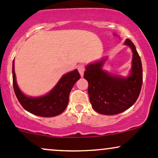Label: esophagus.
Returning <instances> with one entry per match:
<instances>
[{"label": "esophagus", "instance_id": "obj_1", "mask_svg": "<svg viewBox=\"0 0 158 158\" xmlns=\"http://www.w3.org/2000/svg\"><path fill=\"white\" fill-rule=\"evenodd\" d=\"M78 70H79V73H80L81 76H83V74H84V71H85V66L81 64V65H79L78 66Z\"/></svg>", "mask_w": 158, "mask_h": 158}]
</instances>
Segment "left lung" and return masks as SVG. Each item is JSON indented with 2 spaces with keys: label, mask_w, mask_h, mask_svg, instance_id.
<instances>
[{
  "label": "left lung",
  "mask_w": 158,
  "mask_h": 158,
  "mask_svg": "<svg viewBox=\"0 0 158 158\" xmlns=\"http://www.w3.org/2000/svg\"><path fill=\"white\" fill-rule=\"evenodd\" d=\"M133 52L132 67L127 77L115 76L102 69L104 60L86 66L84 78L88 81V93L92 108L103 115L121 113L137 100L143 85V67L132 41L124 42Z\"/></svg>",
  "instance_id": "8db88e82"
}]
</instances>
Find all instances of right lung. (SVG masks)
<instances>
[{"mask_svg": "<svg viewBox=\"0 0 158 158\" xmlns=\"http://www.w3.org/2000/svg\"><path fill=\"white\" fill-rule=\"evenodd\" d=\"M77 70L65 74L47 94L38 98L27 97L20 91L16 83L13 62V83L14 92L20 104L25 110L41 117H54L61 114L67 108L69 95L74 84L80 79Z\"/></svg>", "mask_w": 158, "mask_h": 158, "instance_id": "right-lung-1", "label": "right lung"}]
</instances>
